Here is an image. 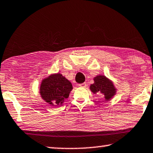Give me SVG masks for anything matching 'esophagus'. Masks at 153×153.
I'll return each instance as SVG.
<instances>
[{
    "mask_svg": "<svg viewBox=\"0 0 153 153\" xmlns=\"http://www.w3.org/2000/svg\"><path fill=\"white\" fill-rule=\"evenodd\" d=\"M79 87H82V88H86V87L87 86L86 83V82H84V83H82V84H79Z\"/></svg>",
    "mask_w": 153,
    "mask_h": 153,
    "instance_id": "esophagus-1",
    "label": "esophagus"
}]
</instances>
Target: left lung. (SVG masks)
I'll use <instances>...</instances> for the list:
<instances>
[{"instance_id":"obj_1","label":"left lung","mask_w":153,"mask_h":153,"mask_svg":"<svg viewBox=\"0 0 153 153\" xmlns=\"http://www.w3.org/2000/svg\"><path fill=\"white\" fill-rule=\"evenodd\" d=\"M94 83L90 85V90L93 94H101L105 101L111 100L117 93V88L113 81L103 75H97L93 77Z\"/></svg>"}]
</instances>
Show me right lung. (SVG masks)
<instances>
[{"label": "right lung", "mask_w": 153, "mask_h": 153, "mask_svg": "<svg viewBox=\"0 0 153 153\" xmlns=\"http://www.w3.org/2000/svg\"><path fill=\"white\" fill-rule=\"evenodd\" d=\"M73 89L71 82L60 74H51L42 79L39 94L45 102L52 106L62 105Z\"/></svg>", "instance_id": "1"}]
</instances>
